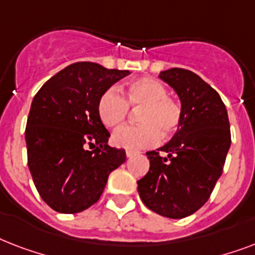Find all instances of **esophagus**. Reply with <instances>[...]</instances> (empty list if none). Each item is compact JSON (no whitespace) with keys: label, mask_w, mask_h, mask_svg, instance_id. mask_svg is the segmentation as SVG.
<instances>
[{"label":"esophagus","mask_w":255,"mask_h":255,"mask_svg":"<svg viewBox=\"0 0 255 255\" xmlns=\"http://www.w3.org/2000/svg\"><path fill=\"white\" fill-rule=\"evenodd\" d=\"M136 152L135 151H132V149H127V151H126V155H127V157H132V156L135 155Z\"/></svg>","instance_id":"esophagus-1"}]
</instances>
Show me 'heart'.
<instances>
[{"instance_id": "heart-1", "label": "heart", "mask_w": 255, "mask_h": 255, "mask_svg": "<svg viewBox=\"0 0 255 255\" xmlns=\"http://www.w3.org/2000/svg\"><path fill=\"white\" fill-rule=\"evenodd\" d=\"M122 94L115 88L104 92L98 103L102 123L115 128L123 123L129 106L141 108L137 126H124L112 135V143L126 149H141L159 143L160 133L169 137L182 122V107L177 100L168 96L167 87L155 78H140L129 82Z\"/></svg>"}]
</instances>
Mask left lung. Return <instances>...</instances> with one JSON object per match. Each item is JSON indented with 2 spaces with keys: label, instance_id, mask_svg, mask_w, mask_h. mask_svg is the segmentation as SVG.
Listing matches in <instances>:
<instances>
[{
  "label": "left lung",
  "instance_id": "obj_1",
  "mask_svg": "<svg viewBox=\"0 0 255 255\" xmlns=\"http://www.w3.org/2000/svg\"><path fill=\"white\" fill-rule=\"evenodd\" d=\"M159 77L180 98L182 122L164 147L147 152L149 170L137 190L155 213L184 218L209 200L222 174L232 143L229 118L218 92L197 74L174 67Z\"/></svg>",
  "mask_w": 255,
  "mask_h": 255
}]
</instances>
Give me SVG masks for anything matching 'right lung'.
Segmentation results:
<instances>
[{"label": "right lung", "mask_w": 255, "mask_h": 255, "mask_svg": "<svg viewBox=\"0 0 255 255\" xmlns=\"http://www.w3.org/2000/svg\"><path fill=\"white\" fill-rule=\"evenodd\" d=\"M128 70L77 62L50 78L35 94L26 123L27 165L42 200L73 214L94 205L126 151L108 145L98 103ZM94 147L88 151L87 147Z\"/></svg>", "instance_id": "right-lung-1"}]
</instances>
